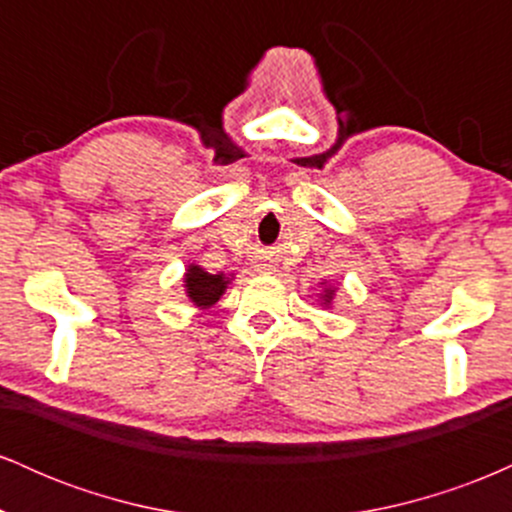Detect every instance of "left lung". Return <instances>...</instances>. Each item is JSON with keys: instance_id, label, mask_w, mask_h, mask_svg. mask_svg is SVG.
Instances as JSON below:
<instances>
[{"instance_id": "left-lung-1", "label": "left lung", "mask_w": 512, "mask_h": 512, "mask_svg": "<svg viewBox=\"0 0 512 512\" xmlns=\"http://www.w3.org/2000/svg\"><path fill=\"white\" fill-rule=\"evenodd\" d=\"M325 284H327V281H325ZM334 293H337V289H334V286H327V289L320 293V303L325 305V308H330V305H332V301H334Z\"/></svg>"}]
</instances>
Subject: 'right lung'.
<instances>
[{
    "mask_svg": "<svg viewBox=\"0 0 512 512\" xmlns=\"http://www.w3.org/2000/svg\"><path fill=\"white\" fill-rule=\"evenodd\" d=\"M182 281H185L182 286H185V293L192 305H197L199 310H207L214 303H219V298L226 293L228 284H231V276L223 272L209 274L199 264H187L185 279Z\"/></svg>",
    "mask_w": 512,
    "mask_h": 512,
    "instance_id": "1",
    "label": "right lung"
}]
</instances>
